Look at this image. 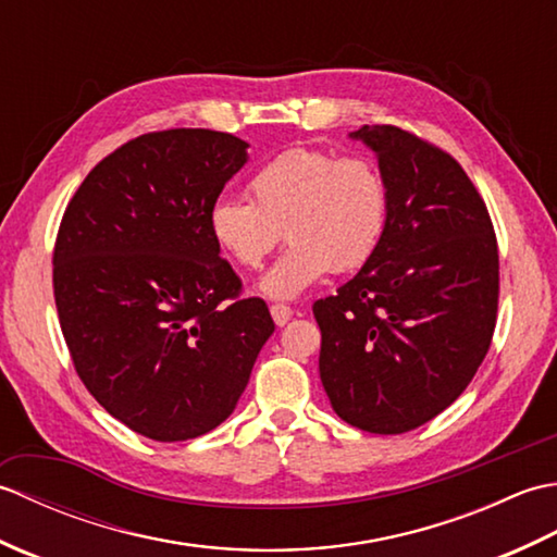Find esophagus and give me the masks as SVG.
Here are the masks:
<instances>
[{
	"instance_id": "1",
	"label": "esophagus",
	"mask_w": 557,
	"mask_h": 557,
	"mask_svg": "<svg viewBox=\"0 0 557 557\" xmlns=\"http://www.w3.org/2000/svg\"><path fill=\"white\" fill-rule=\"evenodd\" d=\"M270 313H272V321H275V325H287L289 321H292V315H294V309L292 306H287V304H272L270 306Z\"/></svg>"
}]
</instances>
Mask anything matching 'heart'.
I'll list each match as a JSON object with an SVG mask.
<instances>
[{
	"label": "heart",
	"mask_w": 557,
	"mask_h": 557,
	"mask_svg": "<svg viewBox=\"0 0 557 557\" xmlns=\"http://www.w3.org/2000/svg\"><path fill=\"white\" fill-rule=\"evenodd\" d=\"M247 198L222 196L208 210V232L232 263L256 270L282 239L289 246L260 280L268 297L294 299L330 270L369 263L389 222V186L366 156L294 146L251 174Z\"/></svg>",
	"instance_id": "heart-1"
}]
</instances>
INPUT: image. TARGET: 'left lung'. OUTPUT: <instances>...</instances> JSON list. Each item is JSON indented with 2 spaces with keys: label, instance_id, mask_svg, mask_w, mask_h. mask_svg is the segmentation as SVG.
Instances as JSON below:
<instances>
[{
  "label": "left lung",
  "instance_id": "obj_1",
  "mask_svg": "<svg viewBox=\"0 0 557 557\" xmlns=\"http://www.w3.org/2000/svg\"><path fill=\"white\" fill-rule=\"evenodd\" d=\"M389 186L377 251L313 304L321 381L335 413L397 435L435 419L486 359L500 260L488 208L461 164L397 126H361Z\"/></svg>",
  "mask_w": 557,
  "mask_h": 557
}]
</instances>
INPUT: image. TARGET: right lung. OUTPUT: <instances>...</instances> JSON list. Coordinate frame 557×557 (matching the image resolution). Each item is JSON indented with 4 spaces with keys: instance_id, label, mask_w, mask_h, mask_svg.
Listing matches in <instances>:
<instances>
[{
    "instance_id": "1",
    "label": "right lung",
    "mask_w": 557,
    "mask_h": 557,
    "mask_svg": "<svg viewBox=\"0 0 557 557\" xmlns=\"http://www.w3.org/2000/svg\"><path fill=\"white\" fill-rule=\"evenodd\" d=\"M246 148L210 128L132 138L90 170L59 224L52 287L71 361L100 407L150 441L218 429L275 333L208 232Z\"/></svg>"
}]
</instances>
